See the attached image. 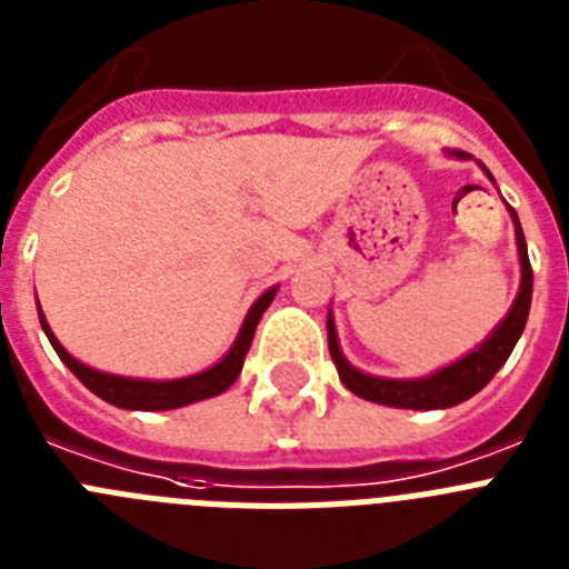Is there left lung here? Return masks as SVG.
<instances>
[{
    "label": "left lung",
    "mask_w": 569,
    "mask_h": 569,
    "mask_svg": "<svg viewBox=\"0 0 569 569\" xmlns=\"http://www.w3.org/2000/svg\"><path fill=\"white\" fill-rule=\"evenodd\" d=\"M450 156L456 159H472L470 153H461V150H450ZM479 168L485 170L487 179H492L490 170L479 162ZM510 210L512 228H516V248H519V264H521V281L519 293L512 299L510 310H507L505 319L496 325L490 336L481 341L476 350H470L467 356L456 359L453 365L441 367L436 373L421 376V379H385V376H370L359 367H353L345 359L339 347V333H336L333 313H328V345H330V359H333L336 370H339L341 385L356 393L359 399L376 401V405L385 407H401V410H445V407H456L461 401H467L470 396H476L492 376L499 373L501 365L510 359L512 347L519 341V336L525 333L527 313H530L532 301V268L530 256H527V241L525 230H521L519 216L516 210Z\"/></svg>",
    "instance_id": "8db88e82"
}]
</instances>
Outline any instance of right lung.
<instances>
[{
	"label": "right lung",
	"instance_id": "obj_1",
	"mask_svg": "<svg viewBox=\"0 0 569 569\" xmlns=\"http://www.w3.org/2000/svg\"><path fill=\"white\" fill-rule=\"evenodd\" d=\"M276 290L279 284H273L270 290L259 296L253 301V308L248 310L244 321H241L239 336L230 345L228 353L222 359L210 365L208 370H199L193 376H182V379H130V376H116V373H102V370H93V367L82 365L79 359L64 350L59 345V339L50 330L48 319H44L42 308H39V321H42V330L48 336V341L53 345L59 359L68 365V370L88 387L90 393H97L99 399H104L108 405L122 407V410H176V407H188L193 401L213 399V396L224 393L241 373V365H244V356L250 350V341H253L256 325H259L261 313L270 308V301L276 299Z\"/></svg>",
	"mask_w": 569,
	"mask_h": 569
}]
</instances>
